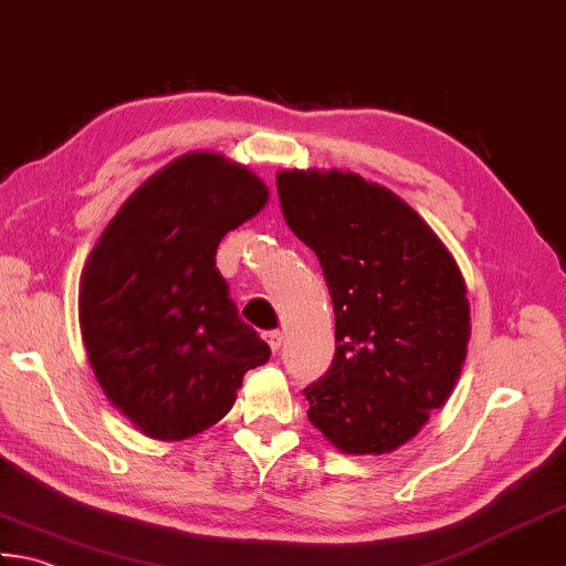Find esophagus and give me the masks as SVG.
Returning <instances> with one entry per match:
<instances>
[{
    "label": "esophagus",
    "mask_w": 566,
    "mask_h": 566,
    "mask_svg": "<svg viewBox=\"0 0 566 566\" xmlns=\"http://www.w3.org/2000/svg\"><path fill=\"white\" fill-rule=\"evenodd\" d=\"M265 343H269V347L273 352H279L281 345H283V333H281V329H271V333H265Z\"/></svg>",
    "instance_id": "esophagus-1"
}]
</instances>
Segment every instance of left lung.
I'll return each instance as SVG.
<instances>
[{
    "instance_id": "1",
    "label": "left lung",
    "mask_w": 566,
    "mask_h": 566,
    "mask_svg": "<svg viewBox=\"0 0 566 566\" xmlns=\"http://www.w3.org/2000/svg\"><path fill=\"white\" fill-rule=\"evenodd\" d=\"M275 185L335 311V359L303 391L307 419L343 453L397 451L461 377L471 339L461 269L387 187L343 169H283Z\"/></svg>"
}]
</instances>
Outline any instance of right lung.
Returning a JSON list of instances; mask_svg holds the SVG:
<instances>
[{
    "label": "right lung",
    "instance_id": "right-lung-1",
    "mask_svg": "<svg viewBox=\"0 0 566 566\" xmlns=\"http://www.w3.org/2000/svg\"><path fill=\"white\" fill-rule=\"evenodd\" d=\"M269 201L233 159L187 153L117 209L81 275L78 323L101 389L137 431L185 441L221 421L271 347L239 317L219 241Z\"/></svg>",
    "mask_w": 566,
    "mask_h": 566
}]
</instances>
